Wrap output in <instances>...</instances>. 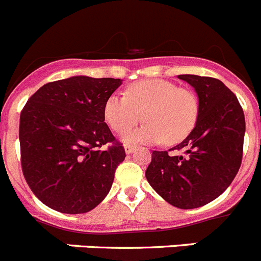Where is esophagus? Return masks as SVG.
Masks as SVG:
<instances>
[{
  "mask_svg": "<svg viewBox=\"0 0 261 261\" xmlns=\"http://www.w3.org/2000/svg\"><path fill=\"white\" fill-rule=\"evenodd\" d=\"M134 150H135V147H134V145H130V144H126L125 145V152L127 153V154L133 153Z\"/></svg>",
  "mask_w": 261,
  "mask_h": 261,
  "instance_id": "34e87169",
  "label": "esophagus"
}]
</instances>
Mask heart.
I'll list each match as a JSON object with an SVG mask.
<instances>
[{
	"label": "heart",
	"mask_w": 261,
	"mask_h": 261,
	"mask_svg": "<svg viewBox=\"0 0 261 261\" xmlns=\"http://www.w3.org/2000/svg\"><path fill=\"white\" fill-rule=\"evenodd\" d=\"M126 96L112 95L104 104V118L112 130L123 134L138 125L140 128L123 136L127 143H158L174 145L187 138L197 123L198 99L188 89L165 80H144L131 84Z\"/></svg>",
	"instance_id": "1"
}]
</instances>
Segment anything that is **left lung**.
<instances>
[{
  "label": "left lung",
  "instance_id": "obj_1",
  "mask_svg": "<svg viewBox=\"0 0 261 261\" xmlns=\"http://www.w3.org/2000/svg\"><path fill=\"white\" fill-rule=\"evenodd\" d=\"M198 95L199 112L192 133L170 150H153L145 177L153 189L177 208H197L218 198L242 162L245 114L237 96L213 77L180 74Z\"/></svg>",
  "mask_w": 261,
  "mask_h": 261
}]
</instances>
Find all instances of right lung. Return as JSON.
Instances as JSON below:
<instances>
[{"label":"right lung","mask_w":261,"mask_h":261,"mask_svg":"<svg viewBox=\"0 0 261 261\" xmlns=\"http://www.w3.org/2000/svg\"><path fill=\"white\" fill-rule=\"evenodd\" d=\"M119 79L74 75L48 82L20 113L21 170L42 203L63 214L89 213L111 191L126 157L104 122V104ZM111 144L108 150H100Z\"/></svg>","instance_id":"right-lung-1"}]
</instances>
